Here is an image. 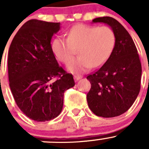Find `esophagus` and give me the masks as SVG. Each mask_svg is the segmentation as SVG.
<instances>
[{
  "label": "esophagus",
  "instance_id": "obj_1",
  "mask_svg": "<svg viewBox=\"0 0 149 149\" xmlns=\"http://www.w3.org/2000/svg\"><path fill=\"white\" fill-rule=\"evenodd\" d=\"M81 78H82V76H79V75H75L74 76V79L75 80H76V81H78V80H79V79H81Z\"/></svg>",
  "mask_w": 149,
  "mask_h": 149
}]
</instances>
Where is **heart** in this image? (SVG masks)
Wrapping results in <instances>:
<instances>
[{"instance_id":"1","label":"heart","mask_w":149,"mask_h":149,"mask_svg":"<svg viewBox=\"0 0 149 149\" xmlns=\"http://www.w3.org/2000/svg\"><path fill=\"white\" fill-rule=\"evenodd\" d=\"M115 43V34L109 26L77 24L69 30L67 39L54 38L51 48L56 59L63 63L69 62L78 49L79 56L72 59L67 68L72 73H81L104 65Z\"/></svg>"}]
</instances>
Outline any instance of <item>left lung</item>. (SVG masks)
I'll return each instance as SVG.
<instances>
[{
	"mask_svg": "<svg viewBox=\"0 0 149 149\" xmlns=\"http://www.w3.org/2000/svg\"><path fill=\"white\" fill-rule=\"evenodd\" d=\"M93 23H104L114 31L115 43L107 62L87 79L91 88L87 101L97 116L113 118L126 112L140 90L142 67L134 41L124 27L111 17H97Z\"/></svg>",
	"mask_w": 149,
	"mask_h": 149,
	"instance_id": "1",
	"label": "left lung"
}]
</instances>
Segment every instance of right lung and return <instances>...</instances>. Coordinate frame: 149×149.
<instances>
[{"instance_id":"obj_1","label":"right lung","mask_w":149,"mask_h":149,"mask_svg":"<svg viewBox=\"0 0 149 149\" xmlns=\"http://www.w3.org/2000/svg\"><path fill=\"white\" fill-rule=\"evenodd\" d=\"M59 23L26 22L12 40L8 56L11 91L20 110L31 120L48 121L61 113L64 93L75 85L60 67L51 41Z\"/></svg>"}]
</instances>
